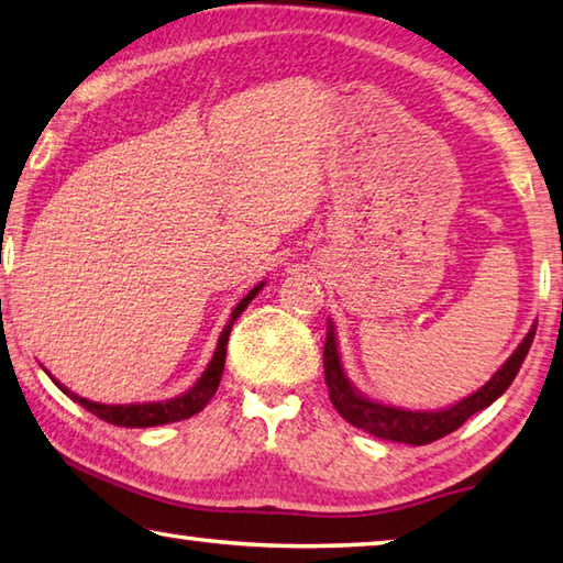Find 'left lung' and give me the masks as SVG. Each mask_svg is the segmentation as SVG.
Segmentation results:
<instances>
[{
	"label": "left lung",
	"instance_id": "1",
	"mask_svg": "<svg viewBox=\"0 0 563 563\" xmlns=\"http://www.w3.org/2000/svg\"><path fill=\"white\" fill-rule=\"evenodd\" d=\"M534 333L537 327H531V331L527 333L525 341L519 343L517 351L507 358L505 366H501L477 393L462 398L455 406L442 410H402L396 406H383V402L368 400L351 386L346 371L341 366L336 329H333V323L329 319L327 343H323V376H327L329 398L343 420L371 432V435H376L380 440L406 442V445H428V442H435L450 435V432H455L462 422L475 416V412L492 406V402L511 386V380L517 378L521 363H525L531 349Z\"/></svg>",
	"mask_w": 563,
	"mask_h": 563
}]
</instances>
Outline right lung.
Wrapping results in <instances>:
<instances>
[{
  "label": "right lung",
  "instance_id": "add662e5",
  "mask_svg": "<svg viewBox=\"0 0 563 563\" xmlns=\"http://www.w3.org/2000/svg\"><path fill=\"white\" fill-rule=\"evenodd\" d=\"M264 287L262 284H256V287L246 294V297L236 303L230 321H227V327L220 333V341H217V349H214V356L210 361V366L205 368V373L200 376V380L195 383V386L183 393V396L170 398V400H163V402H131V406H103V402H93V400H86L81 396H76V393L68 390L64 383H58L56 378H52L58 388H62L68 398L76 400L78 406H84L88 412H93L96 418H101L106 422H111V426L118 428H155V426H167V422H177V420H187L192 418L195 412H200L210 398L217 393V386H220L222 380V371H224V358H227V341H230V331H232V323L236 321V317L250 307V301L260 294V289Z\"/></svg>",
  "mask_w": 563,
  "mask_h": 563
}]
</instances>
